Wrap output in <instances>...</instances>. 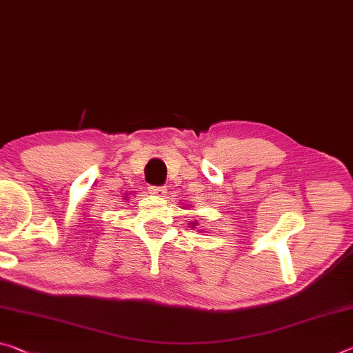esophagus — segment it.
<instances>
[{
  "label": "esophagus",
  "mask_w": 353,
  "mask_h": 353,
  "mask_svg": "<svg viewBox=\"0 0 353 353\" xmlns=\"http://www.w3.org/2000/svg\"><path fill=\"white\" fill-rule=\"evenodd\" d=\"M149 192L155 194V196H165L166 194V188L165 187H149Z\"/></svg>",
  "instance_id": "1"
}]
</instances>
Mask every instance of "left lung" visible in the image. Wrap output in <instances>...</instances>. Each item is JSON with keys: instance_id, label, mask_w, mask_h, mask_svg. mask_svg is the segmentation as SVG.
Masks as SVG:
<instances>
[{"instance_id": "1", "label": "left lung", "mask_w": 353, "mask_h": 353, "mask_svg": "<svg viewBox=\"0 0 353 353\" xmlns=\"http://www.w3.org/2000/svg\"><path fill=\"white\" fill-rule=\"evenodd\" d=\"M187 209H188V207H187ZM188 225H190V226H192V228H194V226H196V225H198V221H190V223H188Z\"/></svg>"}]
</instances>
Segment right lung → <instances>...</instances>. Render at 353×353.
Segmentation results:
<instances>
[{"instance_id":"add662e5","label":"right lung","mask_w":353,"mask_h":353,"mask_svg":"<svg viewBox=\"0 0 353 353\" xmlns=\"http://www.w3.org/2000/svg\"><path fill=\"white\" fill-rule=\"evenodd\" d=\"M122 198H124V199H128V196H122Z\"/></svg>"}]
</instances>
